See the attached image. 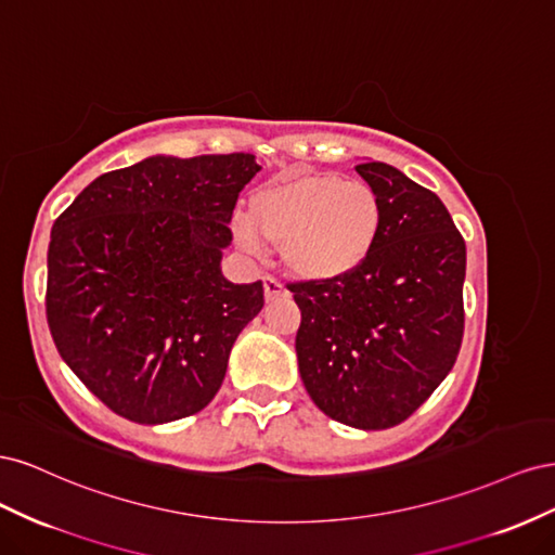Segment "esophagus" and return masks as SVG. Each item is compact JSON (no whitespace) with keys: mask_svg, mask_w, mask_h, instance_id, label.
Returning <instances> with one entry per match:
<instances>
[{"mask_svg":"<svg viewBox=\"0 0 555 555\" xmlns=\"http://www.w3.org/2000/svg\"><path fill=\"white\" fill-rule=\"evenodd\" d=\"M263 296L266 300H275L280 296H287V289L275 278H263Z\"/></svg>","mask_w":555,"mask_h":555,"instance_id":"1","label":"esophagus"}]
</instances>
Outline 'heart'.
<instances>
[{"label": "heart", "instance_id": "heart-1", "mask_svg": "<svg viewBox=\"0 0 555 555\" xmlns=\"http://www.w3.org/2000/svg\"><path fill=\"white\" fill-rule=\"evenodd\" d=\"M384 229V204L373 184L338 173H289L261 184L247 215L233 220L245 251L280 247L287 271L306 282H335L371 259Z\"/></svg>", "mask_w": 555, "mask_h": 555}]
</instances>
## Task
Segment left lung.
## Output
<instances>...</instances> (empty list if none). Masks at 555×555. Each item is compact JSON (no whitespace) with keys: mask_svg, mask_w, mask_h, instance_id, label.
I'll list each match as a JSON object with an SVG mask.
<instances>
[{"mask_svg":"<svg viewBox=\"0 0 555 555\" xmlns=\"http://www.w3.org/2000/svg\"><path fill=\"white\" fill-rule=\"evenodd\" d=\"M384 229L359 271L287 284L300 308L298 373L314 405L361 430L398 426L438 389L463 340L465 241L438 194L365 162Z\"/></svg>","mask_w":555,"mask_h":555,"instance_id":"obj_1","label":"left lung"}]
</instances>
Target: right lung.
Listing matches in <instances>:
<instances>
[{"mask_svg":"<svg viewBox=\"0 0 555 555\" xmlns=\"http://www.w3.org/2000/svg\"><path fill=\"white\" fill-rule=\"evenodd\" d=\"M255 155L147 157L99 176L50 231L46 317L64 363L129 422L169 424L220 391L263 284L222 275Z\"/></svg>","mask_w":555,"mask_h":555,"instance_id":"obj_1","label":"right lung"}]
</instances>
